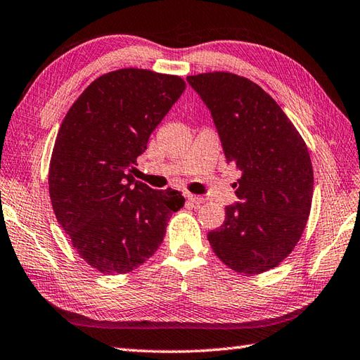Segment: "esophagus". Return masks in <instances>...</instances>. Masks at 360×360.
<instances>
[{"label": "esophagus", "mask_w": 360, "mask_h": 360, "mask_svg": "<svg viewBox=\"0 0 360 360\" xmlns=\"http://www.w3.org/2000/svg\"><path fill=\"white\" fill-rule=\"evenodd\" d=\"M187 200L190 204H193V206H200V204L204 202V198L202 196H198V195H192V193H187Z\"/></svg>", "instance_id": "obj_1"}]
</instances>
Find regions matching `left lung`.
Returning a JSON list of instances; mask_svg holds the SVG:
<instances>
[{
	"instance_id": "left-lung-1",
	"label": "left lung",
	"mask_w": 360,
	"mask_h": 360,
	"mask_svg": "<svg viewBox=\"0 0 360 360\" xmlns=\"http://www.w3.org/2000/svg\"><path fill=\"white\" fill-rule=\"evenodd\" d=\"M212 114L228 164L242 172L237 204L207 234L231 270L259 274L290 255L311 214L314 170L307 146L279 104L243 76H187Z\"/></svg>"
}]
</instances>
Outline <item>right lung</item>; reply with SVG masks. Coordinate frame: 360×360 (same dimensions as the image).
Returning <instances> with one entry per match:
<instances>
[{
	"instance_id": "right-lung-1",
	"label": "right lung",
	"mask_w": 360,
	"mask_h": 360,
	"mask_svg": "<svg viewBox=\"0 0 360 360\" xmlns=\"http://www.w3.org/2000/svg\"><path fill=\"white\" fill-rule=\"evenodd\" d=\"M186 90L179 76L122 68L90 84L60 124L49 198L62 229L104 274L129 273L158 251L184 196L134 179L148 139Z\"/></svg>"
}]
</instances>
